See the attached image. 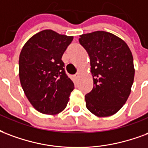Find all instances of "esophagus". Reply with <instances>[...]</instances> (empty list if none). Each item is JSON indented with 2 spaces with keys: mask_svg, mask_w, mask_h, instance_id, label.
Listing matches in <instances>:
<instances>
[{
  "mask_svg": "<svg viewBox=\"0 0 148 148\" xmlns=\"http://www.w3.org/2000/svg\"><path fill=\"white\" fill-rule=\"evenodd\" d=\"M78 77H79V74H76L74 75V77L75 78V79H77V78H78Z\"/></svg>",
  "mask_w": 148,
  "mask_h": 148,
  "instance_id": "esophagus-1",
  "label": "esophagus"
}]
</instances>
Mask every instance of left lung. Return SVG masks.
I'll use <instances>...</instances> for the list:
<instances>
[{
  "label": "left lung",
  "mask_w": 148,
  "mask_h": 148,
  "mask_svg": "<svg viewBox=\"0 0 148 148\" xmlns=\"http://www.w3.org/2000/svg\"><path fill=\"white\" fill-rule=\"evenodd\" d=\"M80 44L90 59L93 88L85 95L86 108L97 117L117 113L131 92L135 69L124 40L106 31L80 35Z\"/></svg>",
  "instance_id": "1"
}]
</instances>
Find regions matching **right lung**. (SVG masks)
Listing matches in <instances>:
<instances>
[{"instance_id":"1","label":"right lung","mask_w":148,"mask_h":148,"mask_svg":"<svg viewBox=\"0 0 148 148\" xmlns=\"http://www.w3.org/2000/svg\"><path fill=\"white\" fill-rule=\"evenodd\" d=\"M73 38L44 29L32 36L22 49L20 83L29 103L40 113L57 114L67 105L74 85L66 74L62 56Z\"/></svg>"}]
</instances>
